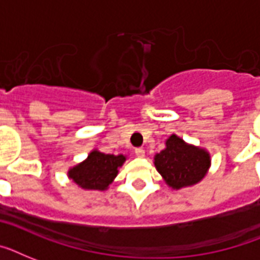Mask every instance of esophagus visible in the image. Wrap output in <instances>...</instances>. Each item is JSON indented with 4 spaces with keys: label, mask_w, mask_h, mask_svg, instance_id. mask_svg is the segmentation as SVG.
Here are the masks:
<instances>
[{
    "label": "esophagus",
    "mask_w": 260,
    "mask_h": 260,
    "mask_svg": "<svg viewBox=\"0 0 260 260\" xmlns=\"http://www.w3.org/2000/svg\"><path fill=\"white\" fill-rule=\"evenodd\" d=\"M135 153H136L137 157H140V159L145 156V151L143 148H136V149H135Z\"/></svg>",
    "instance_id": "34e87169"
}]
</instances>
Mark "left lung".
I'll list each match as a JSON object with an SVG mask.
<instances>
[{
	"label": "left lung",
	"instance_id": "left-lung-1",
	"mask_svg": "<svg viewBox=\"0 0 260 260\" xmlns=\"http://www.w3.org/2000/svg\"><path fill=\"white\" fill-rule=\"evenodd\" d=\"M153 164L168 187L181 189L203 180L211 167V156L207 149L171 135L166 140V148L153 157Z\"/></svg>",
	"mask_w": 260,
	"mask_h": 260
}]
</instances>
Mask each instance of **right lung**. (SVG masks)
Here are the masks:
<instances>
[{"instance_id": "right-lung-1", "label": "right lung", "mask_w": 260, "mask_h": 260, "mask_svg": "<svg viewBox=\"0 0 260 260\" xmlns=\"http://www.w3.org/2000/svg\"><path fill=\"white\" fill-rule=\"evenodd\" d=\"M126 160L125 155H111L93 149L84 161L71 167L68 178L80 188L88 191H105L115 180Z\"/></svg>"}]
</instances>
